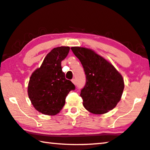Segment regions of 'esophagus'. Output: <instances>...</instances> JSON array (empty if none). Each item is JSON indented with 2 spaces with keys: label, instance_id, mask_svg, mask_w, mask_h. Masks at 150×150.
<instances>
[{
  "label": "esophagus",
  "instance_id": "34e87169",
  "mask_svg": "<svg viewBox=\"0 0 150 150\" xmlns=\"http://www.w3.org/2000/svg\"><path fill=\"white\" fill-rule=\"evenodd\" d=\"M72 82L74 84H76V79H74V78H72Z\"/></svg>",
  "mask_w": 150,
  "mask_h": 150
}]
</instances>
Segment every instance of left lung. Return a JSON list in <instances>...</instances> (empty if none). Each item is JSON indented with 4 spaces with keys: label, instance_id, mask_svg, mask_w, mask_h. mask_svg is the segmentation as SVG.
Listing matches in <instances>:
<instances>
[{
    "label": "left lung",
    "instance_id": "left-lung-1",
    "mask_svg": "<svg viewBox=\"0 0 150 150\" xmlns=\"http://www.w3.org/2000/svg\"><path fill=\"white\" fill-rule=\"evenodd\" d=\"M71 50L81 62L86 75V84L80 92L85 109L97 115L113 109L124 89L121 74L92 50L81 47H72Z\"/></svg>",
    "mask_w": 150,
    "mask_h": 150
}]
</instances>
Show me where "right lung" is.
<instances>
[{"label": "right lung", "mask_w": 150, "mask_h": 150, "mask_svg": "<svg viewBox=\"0 0 150 150\" xmlns=\"http://www.w3.org/2000/svg\"><path fill=\"white\" fill-rule=\"evenodd\" d=\"M69 51L70 47L66 46L54 48L30 77L29 98L35 109L41 113H59L65 105L66 96L75 90L74 84L65 78L61 66Z\"/></svg>", "instance_id": "1"}]
</instances>
